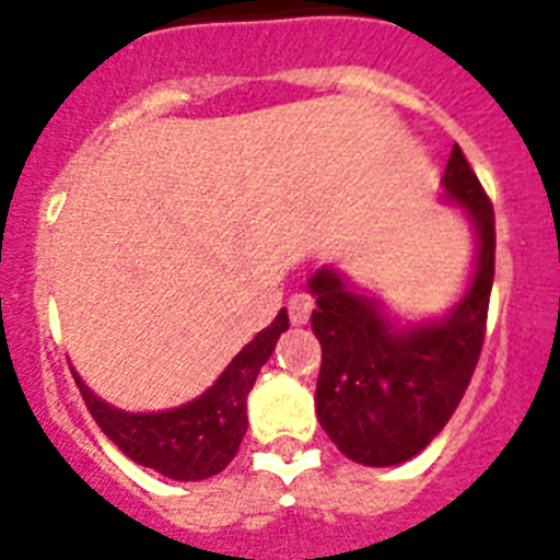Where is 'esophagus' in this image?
Listing matches in <instances>:
<instances>
[{
	"label": "esophagus",
	"instance_id": "1",
	"mask_svg": "<svg viewBox=\"0 0 560 560\" xmlns=\"http://www.w3.org/2000/svg\"><path fill=\"white\" fill-rule=\"evenodd\" d=\"M314 311V300L308 294H291L289 300V319L291 325H305Z\"/></svg>",
	"mask_w": 560,
	"mask_h": 560
}]
</instances>
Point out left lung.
Returning a JSON list of instances; mask_svg holds the SVG:
<instances>
[{
    "instance_id": "1",
    "label": "left lung",
    "mask_w": 560,
    "mask_h": 560,
    "mask_svg": "<svg viewBox=\"0 0 560 560\" xmlns=\"http://www.w3.org/2000/svg\"><path fill=\"white\" fill-rule=\"evenodd\" d=\"M443 187L477 232L471 283L443 319L398 328L378 300L355 294L328 266L308 283L311 328L323 345L316 418L353 463L384 468L423 452L459 407L482 353L497 260L493 205L459 145Z\"/></svg>"
}]
</instances>
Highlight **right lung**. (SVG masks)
<instances>
[{"label":"right lung","instance_id":"add662e5","mask_svg":"<svg viewBox=\"0 0 560 560\" xmlns=\"http://www.w3.org/2000/svg\"><path fill=\"white\" fill-rule=\"evenodd\" d=\"M283 330H289V314L280 311L275 323L226 364L205 395L167 412L133 415L114 409L83 384L75 370L72 375L101 432L128 459L160 471L162 477L192 482L224 471L237 454L249 423L246 398Z\"/></svg>","mask_w":560,"mask_h":560}]
</instances>
